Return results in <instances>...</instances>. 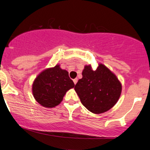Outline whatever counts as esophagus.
I'll return each mask as SVG.
<instances>
[{
  "label": "esophagus",
  "mask_w": 150,
  "mask_h": 150,
  "mask_svg": "<svg viewBox=\"0 0 150 150\" xmlns=\"http://www.w3.org/2000/svg\"><path fill=\"white\" fill-rule=\"evenodd\" d=\"M73 82H74V84H75V85H76L77 83H78V78H75V79H74Z\"/></svg>",
  "instance_id": "obj_1"
}]
</instances>
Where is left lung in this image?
<instances>
[{"label": "left lung", "instance_id": "8db88e82", "mask_svg": "<svg viewBox=\"0 0 150 150\" xmlns=\"http://www.w3.org/2000/svg\"><path fill=\"white\" fill-rule=\"evenodd\" d=\"M82 75L75 87L82 104L95 114L111 109L121 95L122 85L117 77L103 64L95 71L86 65Z\"/></svg>", "mask_w": 150, "mask_h": 150}]
</instances>
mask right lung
I'll list each match as a JSON object with an SVG mask.
<instances>
[{
  "mask_svg": "<svg viewBox=\"0 0 150 150\" xmlns=\"http://www.w3.org/2000/svg\"><path fill=\"white\" fill-rule=\"evenodd\" d=\"M75 84L68 72L60 65L42 72L33 84V93L36 101L45 108H53L62 102L64 95Z\"/></svg>",
  "mask_w": 150,
  "mask_h": 150,
  "instance_id": "right-lung-1",
  "label": "right lung"
}]
</instances>
